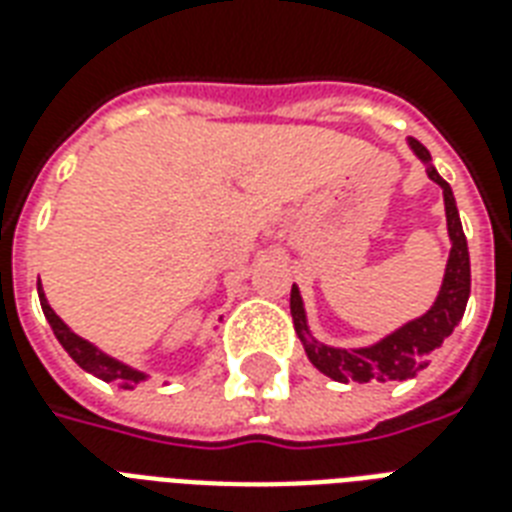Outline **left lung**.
<instances>
[{
	"label": "left lung",
	"mask_w": 512,
	"mask_h": 512,
	"mask_svg": "<svg viewBox=\"0 0 512 512\" xmlns=\"http://www.w3.org/2000/svg\"><path fill=\"white\" fill-rule=\"evenodd\" d=\"M410 148L418 159L426 164V175L443 188L445 199V218H448V237H451V256L445 264V278L440 286V294L434 299V305L426 310L416 321H407L399 326L397 332L383 337L380 343L367 345V348H332L315 340L307 329V315L299 288H291V318L297 329L299 340L305 345L307 359L313 361L315 370H321L326 378L356 380V383H386V380H407L416 378L424 370L432 353L443 345V340L456 329L461 315L467 310L470 299V251H467V237L461 229L459 210L453 199L451 186L440 178V172L434 169L432 156L424 145L410 137Z\"/></svg>",
	"instance_id": "obj_1"
}]
</instances>
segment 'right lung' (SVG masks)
Returning a JSON list of instances; mask_svg holds the SVG:
<instances>
[{
  "mask_svg": "<svg viewBox=\"0 0 512 512\" xmlns=\"http://www.w3.org/2000/svg\"><path fill=\"white\" fill-rule=\"evenodd\" d=\"M37 291H40V305H42V313L48 318V324H51L53 334H56V340L61 343V348L75 359V364H80L83 370L96 375L99 380H105V383H113V386H121V388H134L140 386L142 380L148 378L145 372L140 370H132L129 364L124 361L113 359V356H107L105 351H99L96 345H91L88 340L78 337V334L72 332L64 321H61L59 315L53 313V307L48 305V299H45V291H42L40 280H37Z\"/></svg>",
  "mask_w": 512,
  "mask_h": 512,
  "instance_id": "1",
  "label": "right lung"
}]
</instances>
